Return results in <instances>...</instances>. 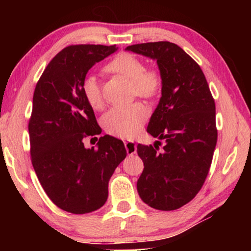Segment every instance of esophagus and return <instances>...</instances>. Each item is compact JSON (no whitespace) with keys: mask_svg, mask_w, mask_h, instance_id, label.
<instances>
[{"mask_svg":"<svg viewBox=\"0 0 251 251\" xmlns=\"http://www.w3.org/2000/svg\"><path fill=\"white\" fill-rule=\"evenodd\" d=\"M125 146L128 155H133L137 152V145L133 142H125Z\"/></svg>","mask_w":251,"mask_h":251,"instance_id":"esophagus-1","label":"esophagus"}]
</instances>
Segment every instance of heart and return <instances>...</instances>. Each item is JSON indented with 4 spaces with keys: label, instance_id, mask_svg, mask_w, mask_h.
<instances>
[{
    "label": "heart",
    "instance_id": "1",
    "mask_svg": "<svg viewBox=\"0 0 251 251\" xmlns=\"http://www.w3.org/2000/svg\"><path fill=\"white\" fill-rule=\"evenodd\" d=\"M105 70L118 74L130 81L132 95L151 98L159 92L161 76L156 71L145 70L139 58L130 53H121L106 65ZM82 91L88 104L94 109H100L104 105L98 78L88 75L82 83ZM149 116V109L140 102L126 107H113L102 116L101 123L109 135L120 138H132L140 131Z\"/></svg>",
    "mask_w": 251,
    "mask_h": 251
}]
</instances>
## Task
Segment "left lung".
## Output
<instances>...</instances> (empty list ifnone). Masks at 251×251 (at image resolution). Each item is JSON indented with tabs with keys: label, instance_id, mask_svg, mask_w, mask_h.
Segmentation results:
<instances>
[{
	"label": "left lung",
	"instance_id": "1",
	"mask_svg": "<svg viewBox=\"0 0 251 251\" xmlns=\"http://www.w3.org/2000/svg\"><path fill=\"white\" fill-rule=\"evenodd\" d=\"M126 51L155 60L161 98L147 126L154 146L138 144L144 170L137 181L142 200L157 210L183 207L201 190L217 143L216 107L200 66L177 44H133ZM165 145L158 152L160 140Z\"/></svg>",
	"mask_w": 251,
	"mask_h": 251
}]
</instances>
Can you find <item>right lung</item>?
<instances>
[{
	"label": "right lung",
	"mask_w": 251,
	"mask_h": 251,
	"mask_svg": "<svg viewBox=\"0 0 251 251\" xmlns=\"http://www.w3.org/2000/svg\"><path fill=\"white\" fill-rule=\"evenodd\" d=\"M118 50L115 46L80 44L65 48L37 82L28 131L35 174L50 200L71 214H88L105 204L108 181L126 156L122 140L105 135L97 149L83 138L99 135L94 109L82 83L96 63Z\"/></svg>",
	"instance_id": "1"
}]
</instances>
